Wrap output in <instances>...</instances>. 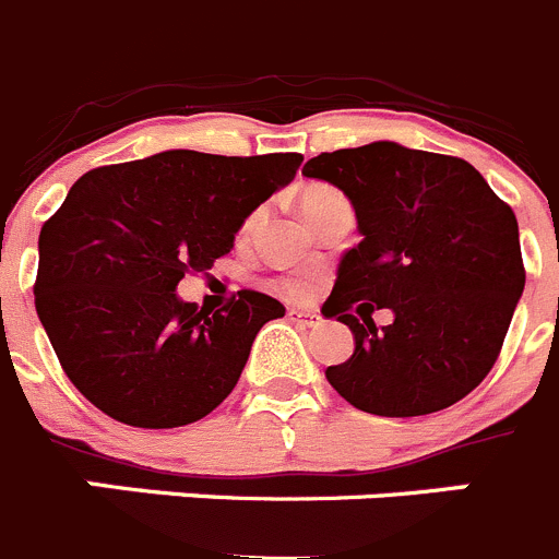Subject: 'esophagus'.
<instances>
[{"label": "esophagus", "mask_w": 559, "mask_h": 559, "mask_svg": "<svg viewBox=\"0 0 559 559\" xmlns=\"http://www.w3.org/2000/svg\"><path fill=\"white\" fill-rule=\"evenodd\" d=\"M288 319L294 321V324H301V326H319L321 324V316L307 313V310H299V307H290Z\"/></svg>", "instance_id": "esophagus-1"}]
</instances>
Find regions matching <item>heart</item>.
<instances>
[{
    "mask_svg": "<svg viewBox=\"0 0 559 559\" xmlns=\"http://www.w3.org/2000/svg\"><path fill=\"white\" fill-rule=\"evenodd\" d=\"M337 202H346V199H343L335 188H326V186L305 188V191H301V199H299L305 218L313 216V213H319V210L330 207V204H337ZM254 222H258V213H254V216H249V222L243 224V233L246 229H252ZM283 288L288 290L290 296H299V299L301 296L310 294V283H307V280H288V283H283Z\"/></svg>",
    "mask_w": 559,
    "mask_h": 559,
    "instance_id": "1",
    "label": "heart"
}]
</instances>
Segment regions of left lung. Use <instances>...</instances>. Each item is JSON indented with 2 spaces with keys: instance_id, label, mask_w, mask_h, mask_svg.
Listing matches in <instances>:
<instances>
[{
  "instance_id": "left-lung-1",
  "label": "left lung",
  "mask_w": 559,
  "mask_h": 559,
  "mask_svg": "<svg viewBox=\"0 0 559 559\" xmlns=\"http://www.w3.org/2000/svg\"><path fill=\"white\" fill-rule=\"evenodd\" d=\"M349 197L362 240L341 258L321 313L349 326L355 355L326 380L362 413L427 416L488 377L524 294L519 222L460 157L373 141L301 168ZM394 321L377 331L370 313Z\"/></svg>"
}]
</instances>
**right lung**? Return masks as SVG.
<instances>
[{"label": "right lung", "instance_id": "right-lung-1", "mask_svg": "<svg viewBox=\"0 0 559 559\" xmlns=\"http://www.w3.org/2000/svg\"><path fill=\"white\" fill-rule=\"evenodd\" d=\"M301 155L171 150L82 174L38 238L35 310L66 377L130 427L199 421L238 385L260 326L285 307L238 290L222 310L177 296L207 271Z\"/></svg>", "mask_w": 559, "mask_h": 559}]
</instances>
